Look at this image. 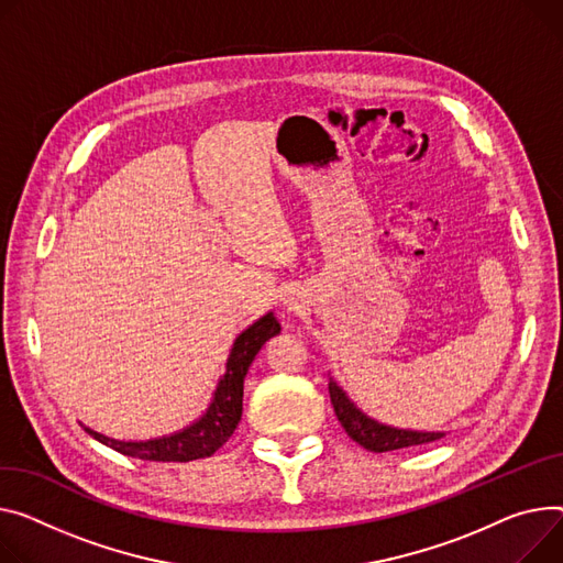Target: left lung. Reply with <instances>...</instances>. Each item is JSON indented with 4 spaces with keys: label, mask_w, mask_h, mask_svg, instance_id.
Instances as JSON below:
<instances>
[{
    "label": "left lung",
    "mask_w": 563,
    "mask_h": 563,
    "mask_svg": "<svg viewBox=\"0 0 563 563\" xmlns=\"http://www.w3.org/2000/svg\"><path fill=\"white\" fill-rule=\"evenodd\" d=\"M328 389H330L334 415H336V419H340L346 434L371 453L398 451V448L421 445V443H430V441H437L443 437V432H417V430H400V428L383 426L378 421L368 419L364 411H360L355 407V402L349 400V396L334 380H330Z\"/></svg>",
    "instance_id": "1"
}]
</instances>
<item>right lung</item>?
Wrapping results in <instances>:
<instances>
[{
  "mask_svg": "<svg viewBox=\"0 0 563 563\" xmlns=\"http://www.w3.org/2000/svg\"><path fill=\"white\" fill-rule=\"evenodd\" d=\"M280 332V323L276 321L274 312L257 319L249 325L231 349L227 373H223L212 402L192 426H187L180 432L169 437L148 439V441H118L106 434H99L90 428L86 432L95 437L99 443L112 448L122 455L146 460V462H192L201 457H210L219 448L231 439L240 419H242V396H244V378L246 371L257 355V351L265 346L267 340Z\"/></svg>",
  "mask_w": 563,
  "mask_h": 563,
  "instance_id": "1",
  "label": "right lung"
}]
</instances>
